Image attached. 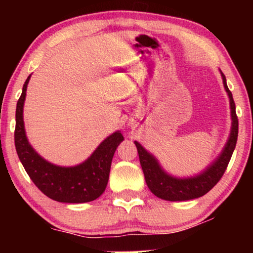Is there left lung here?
<instances>
[{"label":"left lung","mask_w":253,"mask_h":253,"mask_svg":"<svg viewBox=\"0 0 253 253\" xmlns=\"http://www.w3.org/2000/svg\"><path fill=\"white\" fill-rule=\"evenodd\" d=\"M223 86L228 96H229L230 105V116H231V129L229 137L226 145H224L221 153L212 164L207 166L202 172L190 177H176L168 174L161 165L159 164L158 159L153 154L145 150L138 141L136 144L141 169H143L145 181L148 189L154 196L169 202H183V200H191L199 198L206 195L217 182L222 177L226 171L227 166L229 164L231 155L236 146L238 136V120L236 116V107L233 99V94L227 86L226 77L221 72Z\"/></svg>","instance_id":"left-lung-1"}]
</instances>
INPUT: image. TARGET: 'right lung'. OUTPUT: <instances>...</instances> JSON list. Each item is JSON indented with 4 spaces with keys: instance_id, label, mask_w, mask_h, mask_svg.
<instances>
[{
    "instance_id": "right-lung-1",
    "label": "right lung",
    "mask_w": 253,
    "mask_h": 253,
    "mask_svg": "<svg viewBox=\"0 0 253 253\" xmlns=\"http://www.w3.org/2000/svg\"><path fill=\"white\" fill-rule=\"evenodd\" d=\"M30 78L31 75L23 86L16 108L15 146L23 167L40 191L50 199L69 204L93 202L106 190L114 153L124 137L121 131H115L77 166L62 167L44 160L31 146L24 126L23 110Z\"/></svg>"
}]
</instances>
